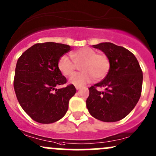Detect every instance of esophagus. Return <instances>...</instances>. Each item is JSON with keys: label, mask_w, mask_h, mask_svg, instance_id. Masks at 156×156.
<instances>
[{"label": "esophagus", "mask_w": 156, "mask_h": 156, "mask_svg": "<svg viewBox=\"0 0 156 156\" xmlns=\"http://www.w3.org/2000/svg\"><path fill=\"white\" fill-rule=\"evenodd\" d=\"M81 89V87H80V86H76V90H79V89Z\"/></svg>", "instance_id": "34e87169"}]
</instances>
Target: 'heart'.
I'll list each match as a JSON object with an SVG mask.
<instances>
[{"instance_id": "b5f03b06", "label": "heart", "mask_w": 156, "mask_h": 156, "mask_svg": "<svg viewBox=\"0 0 156 156\" xmlns=\"http://www.w3.org/2000/svg\"><path fill=\"white\" fill-rule=\"evenodd\" d=\"M70 60L67 55H62L58 62V67L65 76L72 75L80 66L82 72L73 74L69 80L70 84L81 86L87 84L93 80H101L107 76L110 70V62L107 55L96 53L94 49L84 47L70 53Z\"/></svg>"}]
</instances>
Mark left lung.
I'll use <instances>...</instances> for the list:
<instances>
[{"instance_id": "left-lung-1", "label": "left lung", "mask_w": 156, "mask_h": 156, "mask_svg": "<svg viewBox=\"0 0 156 156\" xmlns=\"http://www.w3.org/2000/svg\"><path fill=\"white\" fill-rule=\"evenodd\" d=\"M92 47L107 55L110 67L106 77L89 88L86 107L94 118L106 122L124 119L137 104L141 95L143 72L139 62L129 50L112 43H101ZM96 87H104L98 91Z\"/></svg>"}]
</instances>
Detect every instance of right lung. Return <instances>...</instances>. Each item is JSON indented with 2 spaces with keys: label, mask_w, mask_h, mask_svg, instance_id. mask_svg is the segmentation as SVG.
<instances>
[{
  "label": "right lung",
  "mask_w": 156,
  "mask_h": 156,
  "mask_svg": "<svg viewBox=\"0 0 156 156\" xmlns=\"http://www.w3.org/2000/svg\"><path fill=\"white\" fill-rule=\"evenodd\" d=\"M70 50V46L62 43H37L17 61L13 82L16 95L24 111L37 122L49 124L61 119L76 93L72 84L55 88L67 83L58 62Z\"/></svg>",
  "instance_id": "obj_1"
}]
</instances>
